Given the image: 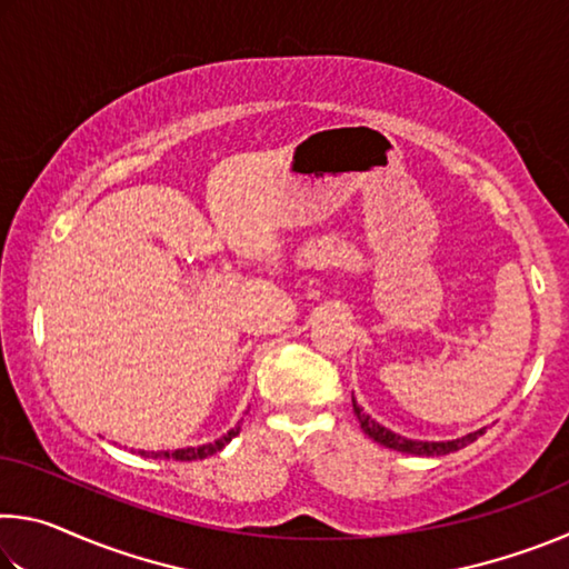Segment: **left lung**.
Masks as SVG:
<instances>
[{
    "label": "left lung",
    "mask_w": 569,
    "mask_h": 569,
    "mask_svg": "<svg viewBox=\"0 0 569 569\" xmlns=\"http://www.w3.org/2000/svg\"><path fill=\"white\" fill-rule=\"evenodd\" d=\"M351 401H353V413H356V419H359V423H361L363 435H369V439L379 441V445L389 447V449H393V451H401V455H413V457H445V455H451V451L465 449L467 445H471V441H477V439L487 431V427H485V429L471 431V435H465V437H459V439H449V441L407 439V437H401V435H393V431L387 429V427H381V423H379L377 419H371L369 413H366V411L359 407V403H356V399H351Z\"/></svg>",
    "instance_id": "obj_1"
}]
</instances>
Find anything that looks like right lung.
Wrapping results in <instances>:
<instances>
[{"instance_id":"right-lung-1","label":"right lung","mask_w":569,"mask_h":569,"mask_svg":"<svg viewBox=\"0 0 569 569\" xmlns=\"http://www.w3.org/2000/svg\"><path fill=\"white\" fill-rule=\"evenodd\" d=\"M240 431V423L228 431L216 441H210V445H200V447H186V449H176V451H140V455L152 457V459H176V461H196V459H206V457H213L216 451L223 449L230 439H233Z\"/></svg>"}]
</instances>
